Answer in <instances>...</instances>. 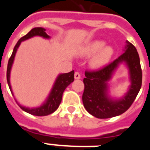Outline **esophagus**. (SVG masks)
Returning <instances> with one entry per match:
<instances>
[{
	"label": "esophagus",
	"instance_id": "esophagus-1",
	"mask_svg": "<svg viewBox=\"0 0 150 150\" xmlns=\"http://www.w3.org/2000/svg\"><path fill=\"white\" fill-rule=\"evenodd\" d=\"M74 77H75V79H81V75H80V74L79 72H75Z\"/></svg>",
	"mask_w": 150,
	"mask_h": 150
}]
</instances>
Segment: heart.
Returning a JSON list of instances; mask_svg holds the SVG:
<instances>
[{"mask_svg": "<svg viewBox=\"0 0 150 150\" xmlns=\"http://www.w3.org/2000/svg\"><path fill=\"white\" fill-rule=\"evenodd\" d=\"M103 40H94L79 47L77 54L82 58H88L92 56L90 60V66L93 69H100L106 66L110 62L114 54L112 46L105 45Z\"/></svg>", "mask_w": 150, "mask_h": 150, "instance_id": "b5f03b06", "label": "heart"}]
</instances>
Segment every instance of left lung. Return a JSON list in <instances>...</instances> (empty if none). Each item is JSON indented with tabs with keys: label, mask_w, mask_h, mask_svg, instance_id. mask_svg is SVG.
Returning <instances> with one entry per match:
<instances>
[{
	"label": "left lung",
	"mask_w": 150,
	"mask_h": 150,
	"mask_svg": "<svg viewBox=\"0 0 150 150\" xmlns=\"http://www.w3.org/2000/svg\"><path fill=\"white\" fill-rule=\"evenodd\" d=\"M120 64L128 68L130 85L128 91L120 98H112L109 93V84ZM142 72L139 54L135 46L128 41L124 53L109 65L97 71H86L83 79L84 91L83 103L86 110L100 119L119 116L132 105L142 88Z\"/></svg>",
	"instance_id": "8db88e82"
}]
</instances>
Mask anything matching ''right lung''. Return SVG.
<instances>
[{
	"label": "right lung",
	"mask_w": 150,
	"mask_h": 150,
	"mask_svg": "<svg viewBox=\"0 0 150 150\" xmlns=\"http://www.w3.org/2000/svg\"><path fill=\"white\" fill-rule=\"evenodd\" d=\"M35 36H39V37L46 38V39L50 38L49 35L46 33V29L42 27H35L32 29L26 35H25L24 37H22L19 39V41L16 44V46H14V49L13 50L11 57L8 60V67H7V75H7V82H8V88L10 89L13 96H14V95H13V92L12 90L11 83H10V73H11V69L13 64L16 53L18 51V47L21 45V42H24L25 40L30 39L31 38L35 37ZM74 74H75L74 71L69 72V73L59 74L57 76L55 81L54 83V85H53L52 88L50 91L48 96L46 99V100L44 101L42 104H41L39 107L28 108L25 107L23 105L18 103V101H17V103L22 110L30 113L31 115H34V116H43L51 114L54 111L57 110V108H59V104L62 101V93H63L64 90L67 88V86H69L72 82L74 81Z\"/></svg>",
	"instance_id": "add662e5"
}]
</instances>
